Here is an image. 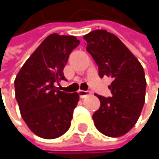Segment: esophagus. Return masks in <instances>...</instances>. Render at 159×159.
<instances>
[{"instance_id":"34e87169","label":"esophagus","mask_w":159,"mask_h":159,"mask_svg":"<svg viewBox=\"0 0 159 159\" xmlns=\"http://www.w3.org/2000/svg\"><path fill=\"white\" fill-rule=\"evenodd\" d=\"M78 94H79V96L81 98H85V97L89 96V95H90V92H88V91H84V90H79V91H78Z\"/></svg>"}]
</instances>
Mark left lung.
<instances>
[{"instance_id":"1","label":"left lung","mask_w":159,"mask_h":159,"mask_svg":"<svg viewBox=\"0 0 159 159\" xmlns=\"http://www.w3.org/2000/svg\"><path fill=\"white\" fill-rule=\"evenodd\" d=\"M86 49L98 66V74L112 78L111 98L96 95L100 108L93 114L96 128L110 137L126 134L138 120L145 100L143 66L121 40L103 29L85 36Z\"/></svg>"}]
</instances>
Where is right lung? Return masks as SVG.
Masks as SVG:
<instances>
[{"label":"right lung","instance_id":"right-lung-1","mask_svg":"<svg viewBox=\"0 0 159 159\" xmlns=\"http://www.w3.org/2000/svg\"><path fill=\"white\" fill-rule=\"evenodd\" d=\"M80 44L75 36L51 34L24 63L15 80L16 98L28 128L44 139L64 134L71 125L78 93L57 90L65 80L63 69L70 53Z\"/></svg>","mask_w":159,"mask_h":159}]
</instances>
